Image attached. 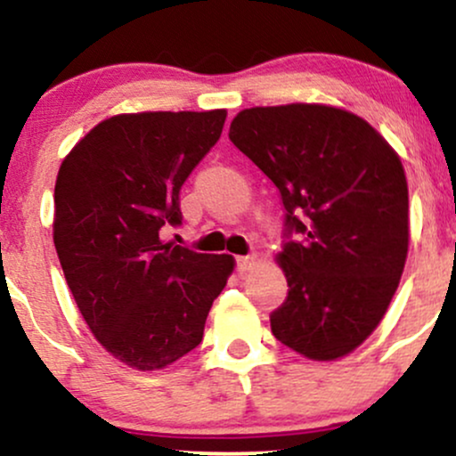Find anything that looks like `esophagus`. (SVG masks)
I'll list each match as a JSON object with an SVG mask.
<instances>
[{"instance_id": "esophagus-1", "label": "esophagus", "mask_w": 456, "mask_h": 456, "mask_svg": "<svg viewBox=\"0 0 456 456\" xmlns=\"http://www.w3.org/2000/svg\"><path fill=\"white\" fill-rule=\"evenodd\" d=\"M254 265H256V256H239V258H237V269L239 271L254 269Z\"/></svg>"}]
</instances>
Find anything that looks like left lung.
Instances as JSON below:
<instances>
[{"label":"left lung","mask_w":456,"mask_h":456,"mask_svg":"<svg viewBox=\"0 0 456 456\" xmlns=\"http://www.w3.org/2000/svg\"><path fill=\"white\" fill-rule=\"evenodd\" d=\"M228 138L280 190L288 297L275 339L314 361L361 346L387 314L408 256V181L361 117L322 104L240 110Z\"/></svg>","instance_id":"left-lung-1"}]
</instances>
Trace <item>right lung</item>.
Masks as SVG:
<instances>
[{
    "instance_id": "obj_1",
    "label": "right lung",
    "mask_w": 456,
    "mask_h": 456,
    "mask_svg": "<svg viewBox=\"0 0 456 456\" xmlns=\"http://www.w3.org/2000/svg\"><path fill=\"white\" fill-rule=\"evenodd\" d=\"M226 110L138 112L98 123L59 168L53 239L85 322L112 356L155 371L202 341L232 256L162 243L181 187Z\"/></svg>"
}]
</instances>
